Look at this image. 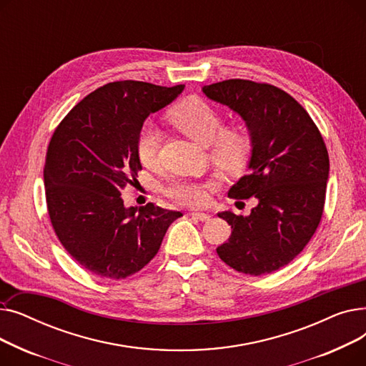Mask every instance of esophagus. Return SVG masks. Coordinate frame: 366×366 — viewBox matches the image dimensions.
I'll use <instances>...</instances> for the list:
<instances>
[{"mask_svg":"<svg viewBox=\"0 0 366 366\" xmlns=\"http://www.w3.org/2000/svg\"><path fill=\"white\" fill-rule=\"evenodd\" d=\"M189 215L193 217V218H196V219H199V221H202V222H206V221L210 219V215L204 214V212H191Z\"/></svg>","mask_w":366,"mask_h":366,"instance_id":"34e87169","label":"esophagus"}]
</instances>
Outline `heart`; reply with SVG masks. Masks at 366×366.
<instances>
[{"instance_id":"obj_1","label":"heart","mask_w":366,"mask_h":366,"mask_svg":"<svg viewBox=\"0 0 366 366\" xmlns=\"http://www.w3.org/2000/svg\"><path fill=\"white\" fill-rule=\"evenodd\" d=\"M169 120L189 139L204 147L209 145L210 157L219 167L234 172L244 166L251 151L247 132L239 124L222 127L221 114L204 99L197 96L184 99L170 111ZM160 138L162 134L156 124L151 122L142 124L137 154L145 167L157 166ZM214 188L215 182L212 181L175 179L166 187V194L181 204L197 207L207 203L209 191Z\"/></svg>"}]
</instances>
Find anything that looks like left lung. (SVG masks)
<instances>
[{"mask_svg": "<svg viewBox=\"0 0 366 366\" xmlns=\"http://www.w3.org/2000/svg\"><path fill=\"white\" fill-rule=\"evenodd\" d=\"M202 90L239 114L251 138L249 172L228 196L258 200L249 215L218 214L232 236L217 252L240 273H273L302 251L320 222L330 178L323 138L309 112L272 84L234 79Z\"/></svg>", "mask_w": 366, "mask_h": 366, "instance_id": "left-lung-1", "label": "left lung"}]
</instances>
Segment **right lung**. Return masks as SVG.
Instances as JSON below:
<instances>
[{
  "label": "right lung",
  "instance_id": "add662e5",
  "mask_svg": "<svg viewBox=\"0 0 366 366\" xmlns=\"http://www.w3.org/2000/svg\"><path fill=\"white\" fill-rule=\"evenodd\" d=\"M185 86L115 81L76 104L54 130L44 164L51 225L66 252L90 273L124 279L159 252L181 212L148 203L126 207L122 191L142 169L139 130Z\"/></svg>",
  "mask_w": 366,
  "mask_h": 366
}]
</instances>
